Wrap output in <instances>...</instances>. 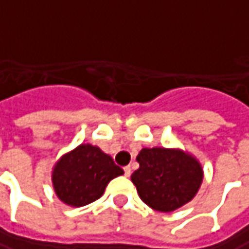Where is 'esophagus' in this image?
I'll list each match as a JSON object with an SVG mask.
<instances>
[{"mask_svg": "<svg viewBox=\"0 0 249 249\" xmlns=\"http://www.w3.org/2000/svg\"><path fill=\"white\" fill-rule=\"evenodd\" d=\"M131 173H132V171H131V167H129V166H126V167H124L125 177H129V176H131Z\"/></svg>", "mask_w": 249, "mask_h": 249, "instance_id": "1", "label": "esophagus"}]
</instances>
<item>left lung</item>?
<instances>
[{
	"mask_svg": "<svg viewBox=\"0 0 249 249\" xmlns=\"http://www.w3.org/2000/svg\"><path fill=\"white\" fill-rule=\"evenodd\" d=\"M132 182L141 199L159 212H173L195 196L203 177L200 164L189 155L161 147L142 149Z\"/></svg>",
	"mask_w": 249,
	"mask_h": 249,
	"instance_id": "left-lung-1",
	"label": "left lung"
}]
</instances>
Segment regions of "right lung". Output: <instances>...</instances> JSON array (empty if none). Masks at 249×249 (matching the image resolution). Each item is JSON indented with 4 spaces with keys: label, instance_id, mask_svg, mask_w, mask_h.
Here are the masks:
<instances>
[{
    "label": "right lung",
    "instance_id": "right-lung-1",
    "mask_svg": "<svg viewBox=\"0 0 249 249\" xmlns=\"http://www.w3.org/2000/svg\"><path fill=\"white\" fill-rule=\"evenodd\" d=\"M124 174L111 156L97 146L81 145L55 164L53 184L57 196L71 206H85L103 195L107 184Z\"/></svg>",
    "mask_w": 249,
    "mask_h": 249
}]
</instances>
